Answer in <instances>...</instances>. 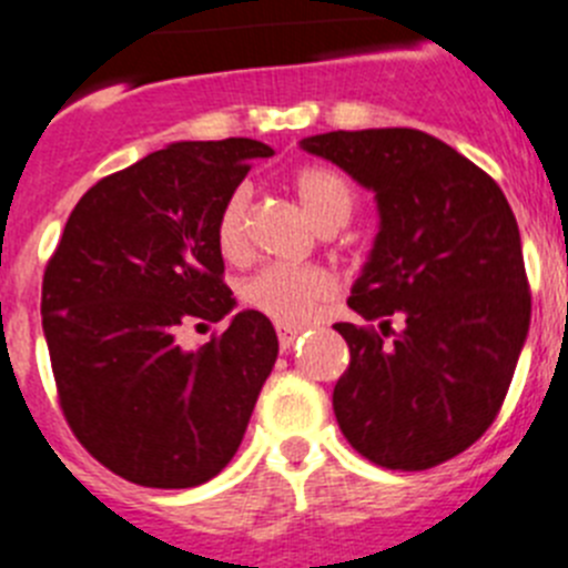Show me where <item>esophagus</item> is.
<instances>
[{
    "label": "esophagus",
    "mask_w": 568,
    "mask_h": 568,
    "mask_svg": "<svg viewBox=\"0 0 568 568\" xmlns=\"http://www.w3.org/2000/svg\"><path fill=\"white\" fill-rule=\"evenodd\" d=\"M300 334H303V328H300V325H277L280 347H283V351H288V347L300 339Z\"/></svg>",
    "instance_id": "1"
}]
</instances>
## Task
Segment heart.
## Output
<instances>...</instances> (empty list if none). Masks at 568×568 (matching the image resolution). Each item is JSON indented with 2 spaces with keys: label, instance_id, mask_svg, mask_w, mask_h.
Listing matches in <instances>:
<instances>
[{
  "label": "heart",
  "instance_id": "heart-1",
  "mask_svg": "<svg viewBox=\"0 0 568 568\" xmlns=\"http://www.w3.org/2000/svg\"><path fill=\"white\" fill-rule=\"evenodd\" d=\"M291 186L316 229L342 226L354 212L351 183L328 166L296 170ZM248 203H252V192L246 186H237L217 214V246H221L223 257H246ZM331 294H334V277L320 265H303V268L265 265L263 272H257L243 285V300L283 325L305 322Z\"/></svg>",
  "mask_w": 568,
  "mask_h": 568
}]
</instances>
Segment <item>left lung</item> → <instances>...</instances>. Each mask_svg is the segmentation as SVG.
<instances>
[{"label":"left lung","mask_w":568,"mask_h":568,"mask_svg":"<svg viewBox=\"0 0 568 568\" xmlns=\"http://www.w3.org/2000/svg\"><path fill=\"white\" fill-rule=\"evenodd\" d=\"M300 146L371 189L379 209L347 296L379 331L334 325L351 347L334 387L342 436L379 467H436L498 416L529 334L513 209L487 172L422 130H336Z\"/></svg>","instance_id":"left-lung-1"}]
</instances>
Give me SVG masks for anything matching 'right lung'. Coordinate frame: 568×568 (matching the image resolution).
Masks as SVG:
<instances>
[{
  "mask_svg": "<svg viewBox=\"0 0 568 568\" xmlns=\"http://www.w3.org/2000/svg\"><path fill=\"white\" fill-rule=\"evenodd\" d=\"M252 138L178 141L101 178L44 268L42 328L59 402L87 453L141 487L206 484L237 453L280 342L260 311L186 351V325L234 311L217 214Z\"/></svg>",
  "mask_w": 568,
  "mask_h": 568,
  "instance_id": "obj_1",
  "label": "right lung"
}]
</instances>
